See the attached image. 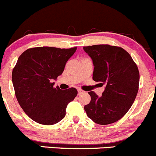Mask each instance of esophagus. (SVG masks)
<instances>
[{"instance_id":"esophagus-1","label":"esophagus","mask_w":156,"mask_h":156,"mask_svg":"<svg viewBox=\"0 0 156 156\" xmlns=\"http://www.w3.org/2000/svg\"><path fill=\"white\" fill-rule=\"evenodd\" d=\"M78 94H84V90H81V89H78Z\"/></svg>"}]
</instances>
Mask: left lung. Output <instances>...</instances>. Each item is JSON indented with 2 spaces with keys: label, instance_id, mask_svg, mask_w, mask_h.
Instances as JSON below:
<instances>
[{
  "label": "left lung",
  "instance_id": "8db88e82",
  "mask_svg": "<svg viewBox=\"0 0 156 156\" xmlns=\"http://www.w3.org/2000/svg\"><path fill=\"white\" fill-rule=\"evenodd\" d=\"M83 48L92 59L94 81L106 85L101 97L94 91L88 92L91 100L84 110L95 123H114L134 102L139 88V70L130 55L122 48L99 44Z\"/></svg>",
  "mask_w": 156,
  "mask_h": 156
}]
</instances>
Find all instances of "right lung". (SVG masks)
Masks as SVG:
<instances>
[{
	"label": "right lung",
	"instance_id": "add662e5",
	"mask_svg": "<svg viewBox=\"0 0 156 156\" xmlns=\"http://www.w3.org/2000/svg\"><path fill=\"white\" fill-rule=\"evenodd\" d=\"M77 48L38 47L23 52L12 69V81L19 104L34 122L52 125L66 115L69 103L78 94L75 88L53 87Z\"/></svg>",
	"mask_w": 156,
	"mask_h": 156
}]
</instances>
